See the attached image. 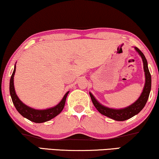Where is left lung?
Wrapping results in <instances>:
<instances>
[{
  "label": "left lung",
  "mask_w": 159,
  "mask_h": 159,
  "mask_svg": "<svg viewBox=\"0 0 159 159\" xmlns=\"http://www.w3.org/2000/svg\"><path fill=\"white\" fill-rule=\"evenodd\" d=\"M136 51L138 52L139 55L141 56L142 61L143 63V69L145 72V85H144L143 91L139 96L138 100L135 101L134 103L130 105L128 107L124 108H120V109H114V108H108L106 106H103L95 98L91 93H89L90 96L93 102L95 107L98 111V112L108 118H112L115 120H118V121H123L129 118L134 116L135 115L138 114L140 111L143 109L145 106L146 102H147L149 94H150L151 89V76L149 72L148 68V63L146 61V58L143 53L139 50L137 47H134Z\"/></svg>",
  "instance_id": "left-lung-1"
}]
</instances>
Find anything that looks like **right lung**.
<instances>
[{
  "mask_svg": "<svg viewBox=\"0 0 159 159\" xmlns=\"http://www.w3.org/2000/svg\"><path fill=\"white\" fill-rule=\"evenodd\" d=\"M15 72L16 64L15 66H14L13 72L12 73V75L11 77L10 88H9V89H10V94L12 98V101H13L16 110L18 111V113H20L21 116H23L24 118L30 120V121L39 124V123H43L50 120L52 119V118L56 117V116H58L59 113L63 111L65 106L66 97H67L69 91H68L67 93L65 94V96H63V99L61 101L60 103L57 104V105L54 106V107L47 108V109H34V108H30L29 106H28L25 105V104L23 103L22 101L18 98V97L17 95H16L15 91V88H14L13 84V79L14 75H15Z\"/></svg>",
  "mask_w": 159,
  "mask_h": 159,
  "instance_id": "1",
  "label": "right lung"
}]
</instances>
